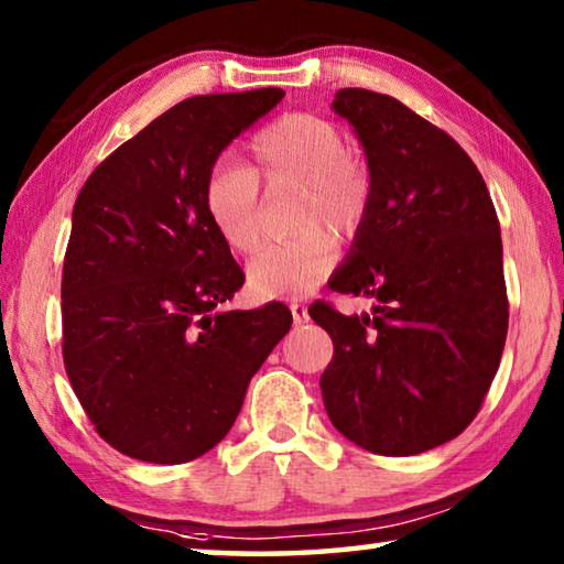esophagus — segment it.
Listing matches in <instances>:
<instances>
[{
    "mask_svg": "<svg viewBox=\"0 0 564 564\" xmlns=\"http://www.w3.org/2000/svg\"><path fill=\"white\" fill-rule=\"evenodd\" d=\"M291 316H293V323L295 326H301V323H308V308H305L303 303H291Z\"/></svg>",
    "mask_w": 564,
    "mask_h": 564,
    "instance_id": "obj_1",
    "label": "esophagus"
}]
</instances>
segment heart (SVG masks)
<instances>
[{"instance_id": "heart-1", "label": "heart", "mask_w": 564, "mask_h": 564, "mask_svg": "<svg viewBox=\"0 0 564 564\" xmlns=\"http://www.w3.org/2000/svg\"><path fill=\"white\" fill-rule=\"evenodd\" d=\"M295 188L291 231L248 263V285L265 299H291L316 289L336 265V243L326 234L352 238L366 226L376 198L373 169L348 149L336 123L291 111L248 141L246 166L221 161L204 181V212L234 253L261 243V196Z\"/></svg>"}]
</instances>
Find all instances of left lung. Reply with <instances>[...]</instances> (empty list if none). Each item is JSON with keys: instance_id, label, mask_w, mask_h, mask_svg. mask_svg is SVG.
Returning a JSON list of instances; mask_svg holds the SVG:
<instances>
[{"instance_id": "8db88e82", "label": "left lung", "mask_w": 564, "mask_h": 564, "mask_svg": "<svg viewBox=\"0 0 564 564\" xmlns=\"http://www.w3.org/2000/svg\"><path fill=\"white\" fill-rule=\"evenodd\" d=\"M333 109L366 149L376 198L330 289L376 305L308 308L333 340L323 405L366 451L417 455L473 423L498 373L510 316L500 221L451 133L368 89H340Z\"/></svg>"}]
</instances>
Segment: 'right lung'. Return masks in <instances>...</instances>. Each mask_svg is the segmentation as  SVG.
Instances as JSON below:
<instances>
[{
  "label": "right lung",
  "mask_w": 564,
  "mask_h": 564,
  "mask_svg": "<svg viewBox=\"0 0 564 564\" xmlns=\"http://www.w3.org/2000/svg\"><path fill=\"white\" fill-rule=\"evenodd\" d=\"M283 94L184 99L104 159L76 196L64 368L94 431L123 455L178 465L212 451L291 328L275 301L218 311L246 275L204 212L218 154Z\"/></svg>",
  "instance_id": "obj_1"
}]
</instances>
